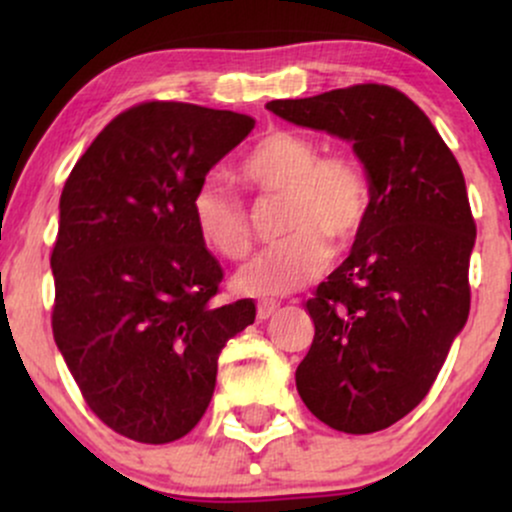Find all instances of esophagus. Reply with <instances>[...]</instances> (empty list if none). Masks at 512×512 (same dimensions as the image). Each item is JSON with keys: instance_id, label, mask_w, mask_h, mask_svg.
Here are the masks:
<instances>
[{"instance_id": "34e87169", "label": "esophagus", "mask_w": 512, "mask_h": 512, "mask_svg": "<svg viewBox=\"0 0 512 512\" xmlns=\"http://www.w3.org/2000/svg\"><path fill=\"white\" fill-rule=\"evenodd\" d=\"M276 310H279V303H276V301H260V303H257V317H260V320H267V317H272Z\"/></svg>"}]
</instances>
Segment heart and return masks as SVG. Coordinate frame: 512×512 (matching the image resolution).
I'll use <instances>...</instances> for the list:
<instances>
[{
	"label": "heart",
	"mask_w": 512,
	"mask_h": 512,
	"mask_svg": "<svg viewBox=\"0 0 512 512\" xmlns=\"http://www.w3.org/2000/svg\"><path fill=\"white\" fill-rule=\"evenodd\" d=\"M236 178L260 199H284L281 233L289 238L264 250L236 276L250 296H286L325 272L330 248L356 243L373 209V178L351 149L322 154L315 137L274 129L238 161ZM199 238L223 260H243L255 245L252 223L236 192L204 180L192 197Z\"/></svg>",
	"instance_id": "b5f03b06"
}]
</instances>
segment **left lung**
<instances>
[{"label": "left lung", "mask_w": 512, "mask_h": 512, "mask_svg": "<svg viewBox=\"0 0 512 512\" xmlns=\"http://www.w3.org/2000/svg\"><path fill=\"white\" fill-rule=\"evenodd\" d=\"M267 110L349 139L373 178L366 228L305 303L315 337L296 387L334 431H383L428 395L467 322L477 223L462 168L392 86L334 88Z\"/></svg>", "instance_id": "8db88e82"}]
</instances>
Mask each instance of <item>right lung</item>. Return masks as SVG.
Here are the masks:
<instances>
[{
  "mask_svg": "<svg viewBox=\"0 0 512 512\" xmlns=\"http://www.w3.org/2000/svg\"><path fill=\"white\" fill-rule=\"evenodd\" d=\"M255 127L192 103H139L110 120L60 197L52 334L88 409L137 443H173L207 411L219 354L255 322L216 303L223 269L192 197Z\"/></svg>",
  "mask_w": 512,
  "mask_h": 512,
  "instance_id": "add662e5",
  "label": "right lung"
}]
</instances>
